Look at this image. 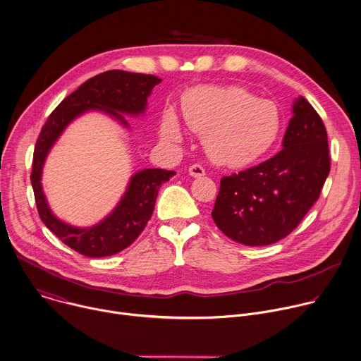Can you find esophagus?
I'll list each match as a JSON object with an SVG mask.
<instances>
[{"label":"esophagus","instance_id":"34e87169","mask_svg":"<svg viewBox=\"0 0 361 361\" xmlns=\"http://www.w3.org/2000/svg\"><path fill=\"white\" fill-rule=\"evenodd\" d=\"M188 171H190V176H192V177H202V176H205V169L201 164H197V163L191 164Z\"/></svg>","mask_w":361,"mask_h":361}]
</instances>
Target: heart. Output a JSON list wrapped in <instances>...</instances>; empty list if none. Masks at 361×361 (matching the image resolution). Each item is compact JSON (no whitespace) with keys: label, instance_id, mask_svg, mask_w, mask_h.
Masks as SVG:
<instances>
[{"label":"heart","instance_id":"b5f03b06","mask_svg":"<svg viewBox=\"0 0 361 361\" xmlns=\"http://www.w3.org/2000/svg\"><path fill=\"white\" fill-rule=\"evenodd\" d=\"M183 114L185 123L204 136L211 159L231 167L258 160L281 132L278 106L238 86L194 87L183 100ZM163 132L170 139L180 136L174 113L164 116Z\"/></svg>","mask_w":361,"mask_h":361}]
</instances>
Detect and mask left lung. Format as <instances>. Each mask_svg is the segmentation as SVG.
<instances>
[{
  "label": "left lung",
  "mask_w": 361,
  "mask_h": 361,
  "mask_svg": "<svg viewBox=\"0 0 361 361\" xmlns=\"http://www.w3.org/2000/svg\"><path fill=\"white\" fill-rule=\"evenodd\" d=\"M329 173L326 128L302 96L293 104L283 149L258 166L221 178L212 219L239 244H275L300 224L319 200Z\"/></svg>",
  "instance_id": "obj_1"
}]
</instances>
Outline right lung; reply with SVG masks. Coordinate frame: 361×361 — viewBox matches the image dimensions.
<instances>
[{
	"instance_id": "add662e5",
	"label": "right lung",
	"mask_w": 361,
	"mask_h": 361,
	"mask_svg": "<svg viewBox=\"0 0 361 361\" xmlns=\"http://www.w3.org/2000/svg\"><path fill=\"white\" fill-rule=\"evenodd\" d=\"M160 82L161 79L154 75L125 71L99 73L66 96L49 114L41 129L34 150L31 173L37 209L48 229L80 255L89 258L110 257L132 245L153 215L161 184L169 181L176 171L161 169L139 171L132 177L122 201L106 219L92 228H75L59 221L47 204L41 187L45 157L63 129L76 116L89 109H100L128 125L123 116L117 111L143 113L150 92Z\"/></svg>"
}]
</instances>
